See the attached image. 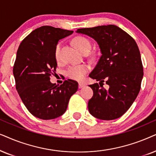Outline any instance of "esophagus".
<instances>
[{
	"mask_svg": "<svg viewBox=\"0 0 156 156\" xmlns=\"http://www.w3.org/2000/svg\"><path fill=\"white\" fill-rule=\"evenodd\" d=\"M84 86H85V85L83 83H79V84H78V88H83Z\"/></svg>",
	"mask_w": 156,
	"mask_h": 156,
	"instance_id": "esophagus-1",
	"label": "esophagus"
}]
</instances>
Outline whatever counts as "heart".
<instances>
[{"label": "heart", "instance_id": "heart-1", "mask_svg": "<svg viewBox=\"0 0 156 156\" xmlns=\"http://www.w3.org/2000/svg\"><path fill=\"white\" fill-rule=\"evenodd\" d=\"M73 43L77 49H78L81 53L90 51L91 48V42L88 38L84 36H76L73 39ZM61 43L59 42L55 48V58L57 61L60 59V54H61ZM89 66L86 64L82 65L72 66L67 70V75L72 79L76 80H82L84 78L87 73L88 72Z\"/></svg>", "mask_w": 156, "mask_h": 156}]
</instances>
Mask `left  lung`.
Segmentation results:
<instances>
[{
    "instance_id": "left-lung-1",
    "label": "left lung",
    "mask_w": 156,
    "mask_h": 156,
    "mask_svg": "<svg viewBox=\"0 0 156 156\" xmlns=\"http://www.w3.org/2000/svg\"><path fill=\"white\" fill-rule=\"evenodd\" d=\"M76 33L96 41L101 55L89 75L98 83L90 85L93 95L88 110L95 118L110 120L120 118L138 96L143 76L140 53L130 35L114 25L80 28ZM109 88H103V83Z\"/></svg>"
}]
</instances>
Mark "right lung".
I'll list each match as a JSON object with an SVG mask.
<instances>
[{"label":"right lung","instance_id":"1","mask_svg":"<svg viewBox=\"0 0 156 156\" xmlns=\"http://www.w3.org/2000/svg\"><path fill=\"white\" fill-rule=\"evenodd\" d=\"M73 30L45 26L32 31L19 45L13 76L23 103L35 117L51 120L63 115L78 83L68 79L58 86L50 81L56 71L55 48Z\"/></svg>","mask_w":156,"mask_h":156}]
</instances>
